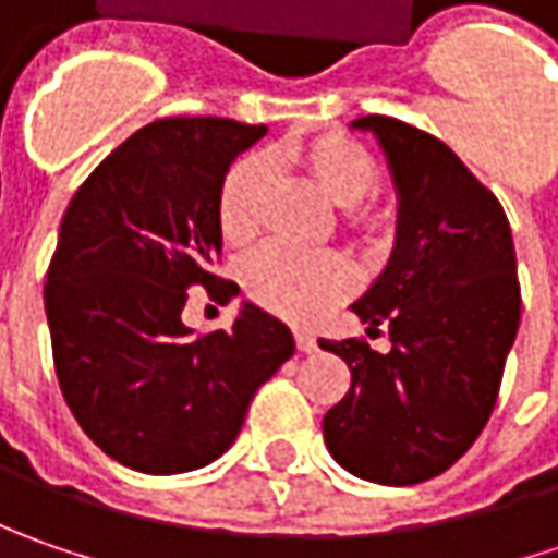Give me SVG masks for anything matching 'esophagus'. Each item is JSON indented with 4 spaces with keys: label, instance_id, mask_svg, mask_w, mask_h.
<instances>
[{
    "label": "esophagus",
    "instance_id": "obj_1",
    "mask_svg": "<svg viewBox=\"0 0 558 558\" xmlns=\"http://www.w3.org/2000/svg\"><path fill=\"white\" fill-rule=\"evenodd\" d=\"M294 341H298V351H301V354H313V351H316V338H313L307 329H298V332H294Z\"/></svg>",
    "mask_w": 558,
    "mask_h": 558
}]
</instances>
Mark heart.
Wrapping results in <instances>:
<instances>
[{
    "label": "heart",
    "instance_id": "obj_1",
    "mask_svg": "<svg viewBox=\"0 0 558 558\" xmlns=\"http://www.w3.org/2000/svg\"><path fill=\"white\" fill-rule=\"evenodd\" d=\"M294 167L307 173L319 192L344 207L351 226H373L375 214L360 207L375 185L373 155L344 133H313L294 136L276 148H267L260 158L247 155L226 170L217 195V223L226 245H251L260 232L267 170ZM348 267L335 254H307L289 245H269L257 251L245 267L247 294L267 311L307 323L335 304L348 291Z\"/></svg>",
    "mask_w": 558,
    "mask_h": 558
}]
</instances>
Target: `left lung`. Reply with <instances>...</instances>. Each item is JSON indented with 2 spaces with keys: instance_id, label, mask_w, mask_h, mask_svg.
I'll return each instance as SVG.
<instances>
[{
  "instance_id": "obj_1",
  "label": "left lung",
  "mask_w": 558,
  "mask_h": 558,
  "mask_svg": "<svg viewBox=\"0 0 558 558\" xmlns=\"http://www.w3.org/2000/svg\"><path fill=\"white\" fill-rule=\"evenodd\" d=\"M373 133L397 192L388 267L351 311L391 351L319 338L351 369V391L323 418L338 465L378 484L447 472L494 413L522 319L512 229L500 202L435 136L381 114L351 123Z\"/></svg>"
}]
</instances>
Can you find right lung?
I'll return each mask as SVG.
<instances>
[{"instance_id":"obj_1","label":"right lung","mask_w":558,"mask_h":558,"mask_svg":"<svg viewBox=\"0 0 558 558\" xmlns=\"http://www.w3.org/2000/svg\"><path fill=\"white\" fill-rule=\"evenodd\" d=\"M264 136L226 118L155 120L64 210L43 291L54 373L80 428L120 465L177 475L223 457L257 388L294 354L289 326L251 301L232 329L183 323L192 286L239 294L210 272L223 251L217 195Z\"/></svg>"}]
</instances>
